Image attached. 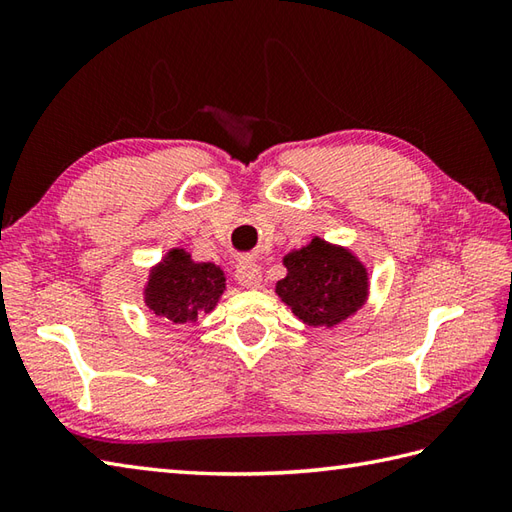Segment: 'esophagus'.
<instances>
[{
	"label": "esophagus",
	"instance_id": "obj_1",
	"mask_svg": "<svg viewBox=\"0 0 512 512\" xmlns=\"http://www.w3.org/2000/svg\"><path fill=\"white\" fill-rule=\"evenodd\" d=\"M235 277L239 281V286L259 288V284H262V268H259V264H255L253 259H244V262H239Z\"/></svg>",
	"mask_w": 512,
	"mask_h": 512
}]
</instances>
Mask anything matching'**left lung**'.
Segmentation results:
<instances>
[{"instance_id":"left-lung-1","label":"left lung","mask_w":512,"mask_h":512,"mask_svg":"<svg viewBox=\"0 0 512 512\" xmlns=\"http://www.w3.org/2000/svg\"><path fill=\"white\" fill-rule=\"evenodd\" d=\"M284 266L288 275L277 281V295L312 328H334L363 308L367 270L347 248L314 237L288 253Z\"/></svg>"}]
</instances>
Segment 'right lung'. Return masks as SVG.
<instances>
[{
    "instance_id": "right-lung-1",
    "label": "right lung",
    "mask_w": 512,
    "mask_h": 512,
    "mask_svg": "<svg viewBox=\"0 0 512 512\" xmlns=\"http://www.w3.org/2000/svg\"><path fill=\"white\" fill-rule=\"evenodd\" d=\"M220 266L211 262H193L182 248L169 250V255L151 270L145 303L162 321L173 325L195 323L198 314L211 312L226 288Z\"/></svg>"
}]
</instances>
